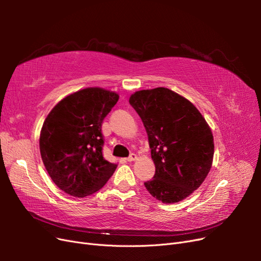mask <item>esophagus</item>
<instances>
[{
    "label": "esophagus",
    "instance_id": "esophagus-1",
    "mask_svg": "<svg viewBox=\"0 0 261 261\" xmlns=\"http://www.w3.org/2000/svg\"><path fill=\"white\" fill-rule=\"evenodd\" d=\"M137 159V155L135 153H130L128 158H126V160H127L128 162H132V161H135Z\"/></svg>",
    "mask_w": 261,
    "mask_h": 261
}]
</instances>
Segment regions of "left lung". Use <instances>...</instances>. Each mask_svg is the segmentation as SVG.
<instances>
[{"mask_svg":"<svg viewBox=\"0 0 261 261\" xmlns=\"http://www.w3.org/2000/svg\"><path fill=\"white\" fill-rule=\"evenodd\" d=\"M129 103L144 123L155 167L153 178L145 181L147 191L164 203L185 199L211 169L209 125L191 101L163 87L136 91Z\"/></svg>","mask_w":261,"mask_h":261,"instance_id":"8db88e82","label":"left lung"}]
</instances>
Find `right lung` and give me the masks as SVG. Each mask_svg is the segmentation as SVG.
I'll list each match as a JSON object with an SVG mask.
<instances>
[{"label":"right lung","mask_w":261,"mask_h":261,"mask_svg":"<svg viewBox=\"0 0 261 261\" xmlns=\"http://www.w3.org/2000/svg\"><path fill=\"white\" fill-rule=\"evenodd\" d=\"M118 94L99 87L76 91L55 106L42 125L39 146L51 179L63 192L86 197L98 192L117 165L102 154V122Z\"/></svg>","instance_id":"right-lung-1"}]
</instances>
